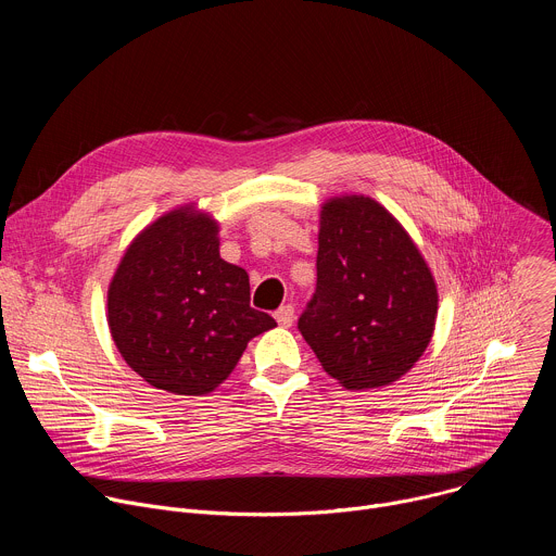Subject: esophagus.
<instances>
[{
    "label": "esophagus",
    "mask_w": 556,
    "mask_h": 556,
    "mask_svg": "<svg viewBox=\"0 0 556 556\" xmlns=\"http://www.w3.org/2000/svg\"><path fill=\"white\" fill-rule=\"evenodd\" d=\"M275 319L281 328H290L294 324V307L292 305H283L275 312Z\"/></svg>",
    "instance_id": "1"
}]
</instances>
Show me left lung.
<instances>
[{
  "label": "left lung",
  "mask_w": 556,
  "mask_h": 556,
  "mask_svg": "<svg viewBox=\"0 0 556 556\" xmlns=\"http://www.w3.org/2000/svg\"><path fill=\"white\" fill-rule=\"evenodd\" d=\"M435 316V279L403 224L374 198H330L299 319L324 369L354 391L391 384L425 354Z\"/></svg>",
  "instance_id": "obj_1"
}]
</instances>
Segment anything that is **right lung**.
Instances as JSON below:
<instances>
[{
    "instance_id": "obj_1",
    "label": "right lung",
    "mask_w": 556,
    "mask_h": 556,
    "mask_svg": "<svg viewBox=\"0 0 556 556\" xmlns=\"http://www.w3.org/2000/svg\"><path fill=\"white\" fill-rule=\"evenodd\" d=\"M219 224L193 204L142 228L108 288V326L125 363L151 387L204 395L251 339L273 330L251 307L249 273L219 257Z\"/></svg>"
}]
</instances>
